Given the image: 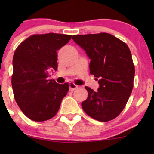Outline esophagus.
I'll return each mask as SVG.
<instances>
[{
	"instance_id": "esophagus-1",
	"label": "esophagus",
	"mask_w": 154,
	"mask_h": 154,
	"mask_svg": "<svg viewBox=\"0 0 154 154\" xmlns=\"http://www.w3.org/2000/svg\"><path fill=\"white\" fill-rule=\"evenodd\" d=\"M78 88V86H77V85L74 84V83H69V90L70 91H74V90H75L76 88Z\"/></svg>"
}]
</instances>
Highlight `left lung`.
Wrapping results in <instances>:
<instances>
[{
  "label": "left lung",
  "instance_id": "8db88e82",
  "mask_svg": "<svg viewBox=\"0 0 154 154\" xmlns=\"http://www.w3.org/2000/svg\"><path fill=\"white\" fill-rule=\"evenodd\" d=\"M72 39L91 60L90 74L98 80L97 91L86 86L88 95L82 108L90 117L106 122L126 106L133 87L135 68L128 46L111 34L73 35Z\"/></svg>",
  "mask_w": 154,
  "mask_h": 154
}]
</instances>
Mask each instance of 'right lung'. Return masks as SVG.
Masks as SVG:
<instances>
[{"label": "right lung", "mask_w": 154, "mask_h": 154, "mask_svg": "<svg viewBox=\"0 0 154 154\" xmlns=\"http://www.w3.org/2000/svg\"><path fill=\"white\" fill-rule=\"evenodd\" d=\"M71 35L47 33L28 37L14 53L12 86L15 100L29 119L44 122L58 112L67 94L68 83L48 80L57 70V51L66 45Z\"/></svg>", "instance_id": "1"}]
</instances>
